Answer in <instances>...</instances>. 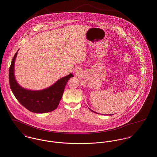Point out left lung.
Masks as SVG:
<instances>
[{
    "label": "left lung",
    "instance_id": "left-lung-1",
    "mask_svg": "<svg viewBox=\"0 0 157 157\" xmlns=\"http://www.w3.org/2000/svg\"><path fill=\"white\" fill-rule=\"evenodd\" d=\"M89 109H90V108H89ZM90 109V110H91V111H93V112H94V111H92V110H91V109ZM94 113H95V112H94ZM97 114H98V113H97Z\"/></svg>",
    "mask_w": 157,
    "mask_h": 157
}]
</instances>
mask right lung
Listing matches in <instances>:
<instances>
[{"label":"right lung","mask_w":157,"mask_h":157,"mask_svg":"<svg viewBox=\"0 0 157 157\" xmlns=\"http://www.w3.org/2000/svg\"><path fill=\"white\" fill-rule=\"evenodd\" d=\"M17 52L14 56L9 69L10 86L18 101L29 111L35 113H45L55 109L63 96L68 80L73 75L70 73L58 80L51 87L41 90H29L21 87L14 77V63Z\"/></svg>","instance_id":"obj_1"}]
</instances>
